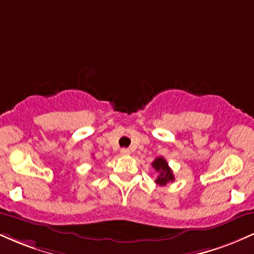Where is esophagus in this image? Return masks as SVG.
I'll return each instance as SVG.
<instances>
[{"label":"esophagus","instance_id":"obj_1","mask_svg":"<svg viewBox=\"0 0 254 254\" xmlns=\"http://www.w3.org/2000/svg\"><path fill=\"white\" fill-rule=\"evenodd\" d=\"M121 154L122 155H129L130 150L127 148H123V149H121Z\"/></svg>","mask_w":254,"mask_h":254}]
</instances>
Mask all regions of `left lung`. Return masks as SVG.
I'll use <instances>...</instances> for the list:
<instances>
[{
  "label": "left lung",
  "mask_w": 254,
  "mask_h": 254,
  "mask_svg": "<svg viewBox=\"0 0 254 254\" xmlns=\"http://www.w3.org/2000/svg\"><path fill=\"white\" fill-rule=\"evenodd\" d=\"M151 166H153L154 170L159 173L157 179L155 180L156 184H159L160 186H165L170 182H173L174 180L173 172H172L170 166H168L167 161H166L164 157L162 156L156 157V159L153 161V164H151Z\"/></svg>",
  "instance_id": "1"
}]
</instances>
